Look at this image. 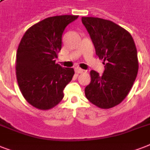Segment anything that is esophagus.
<instances>
[{"label":"esophagus","instance_id":"1","mask_svg":"<svg viewBox=\"0 0 150 150\" xmlns=\"http://www.w3.org/2000/svg\"><path fill=\"white\" fill-rule=\"evenodd\" d=\"M75 71H76V73H78V74H81V73H83L86 71L83 70V69H82V68H75Z\"/></svg>","mask_w":150,"mask_h":150}]
</instances>
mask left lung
Returning a JSON list of instances; mask_svg holds the SVG:
<instances>
[{
  "label": "left lung",
  "mask_w": 150,
  "mask_h": 150,
  "mask_svg": "<svg viewBox=\"0 0 150 150\" xmlns=\"http://www.w3.org/2000/svg\"><path fill=\"white\" fill-rule=\"evenodd\" d=\"M95 47L103 59V75L92 70L91 82L85 89L86 98L96 107L109 109L125 100L132 89L139 70L137 50L127 30L109 20L82 17Z\"/></svg>",
  "instance_id": "obj_1"
}]
</instances>
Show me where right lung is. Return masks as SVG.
<instances>
[{
	"label": "right lung",
	"instance_id": "1",
	"mask_svg": "<svg viewBox=\"0 0 150 150\" xmlns=\"http://www.w3.org/2000/svg\"><path fill=\"white\" fill-rule=\"evenodd\" d=\"M78 15L47 18L33 25L21 40L16 54V77L20 91L37 109H51L64 97L63 90L72 79L73 68L55 63L61 49L65 27Z\"/></svg>",
	"mask_w": 150,
	"mask_h": 150
}]
</instances>
